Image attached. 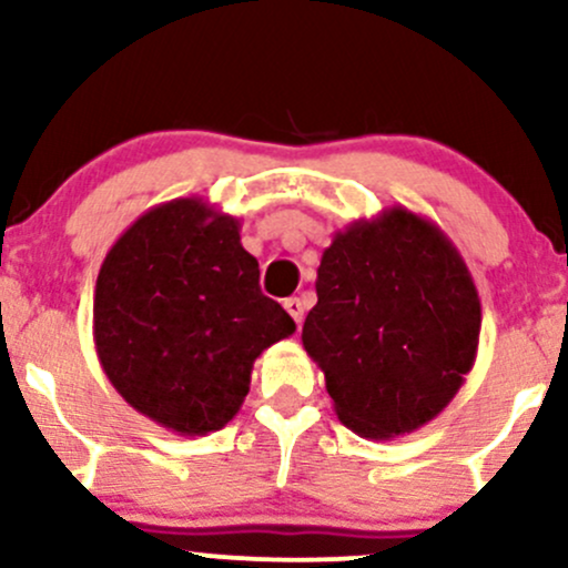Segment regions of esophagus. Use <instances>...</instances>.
I'll use <instances>...</instances> for the list:
<instances>
[{
	"label": "esophagus",
	"instance_id": "esophagus-1",
	"mask_svg": "<svg viewBox=\"0 0 568 568\" xmlns=\"http://www.w3.org/2000/svg\"><path fill=\"white\" fill-rule=\"evenodd\" d=\"M285 310H288V315L293 317V321H296V325L304 321V304H302V298H285Z\"/></svg>",
	"mask_w": 568,
	"mask_h": 568
}]
</instances>
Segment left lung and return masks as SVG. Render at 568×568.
Instances as JSON below:
<instances>
[{
  "label": "left lung",
  "mask_w": 568,
  "mask_h": 568,
  "mask_svg": "<svg viewBox=\"0 0 568 568\" xmlns=\"http://www.w3.org/2000/svg\"><path fill=\"white\" fill-rule=\"evenodd\" d=\"M306 355L344 427L389 440L433 422L475 366L480 298L438 224L408 207L361 219L323 251Z\"/></svg>",
  "instance_id": "1"
}]
</instances>
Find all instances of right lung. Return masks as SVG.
<instances>
[{
  "label": "right lung",
  "instance_id": "1",
  "mask_svg": "<svg viewBox=\"0 0 568 568\" xmlns=\"http://www.w3.org/2000/svg\"><path fill=\"white\" fill-rule=\"evenodd\" d=\"M296 331L258 288L240 221L200 197L149 207L103 258L93 338L114 389L179 435L237 416L256 357Z\"/></svg>",
  "mask_w": 568,
  "mask_h": 568
}]
</instances>
